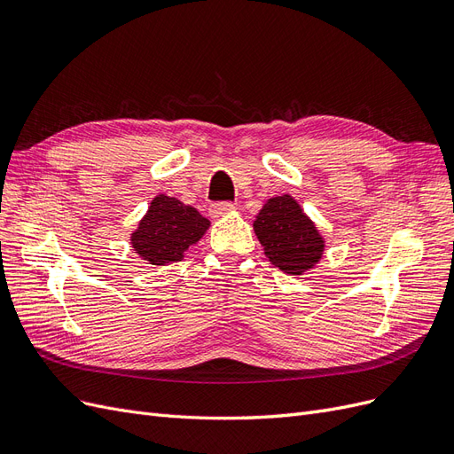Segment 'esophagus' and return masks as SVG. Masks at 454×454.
<instances>
[{
    "label": "esophagus",
    "mask_w": 454,
    "mask_h": 454,
    "mask_svg": "<svg viewBox=\"0 0 454 454\" xmlns=\"http://www.w3.org/2000/svg\"><path fill=\"white\" fill-rule=\"evenodd\" d=\"M235 210V204H231V202H217V204H214L212 208H210V215L212 217H223V215H227L229 212H232Z\"/></svg>",
    "instance_id": "34e87169"
}]
</instances>
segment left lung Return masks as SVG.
<instances>
[{
    "instance_id": "8db88e82",
    "label": "left lung",
    "mask_w": 454,
    "mask_h": 454,
    "mask_svg": "<svg viewBox=\"0 0 454 454\" xmlns=\"http://www.w3.org/2000/svg\"><path fill=\"white\" fill-rule=\"evenodd\" d=\"M265 257L282 272L301 277L320 263L325 239L292 195L269 199L254 219Z\"/></svg>"
}]
</instances>
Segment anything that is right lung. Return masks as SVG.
<instances>
[{
    "mask_svg": "<svg viewBox=\"0 0 454 454\" xmlns=\"http://www.w3.org/2000/svg\"><path fill=\"white\" fill-rule=\"evenodd\" d=\"M208 229L210 222L193 206L159 193L130 232V246L145 263L162 267L182 261Z\"/></svg>",
    "mask_w": 454,
    "mask_h": 454,
    "instance_id": "obj_1",
    "label": "right lung"
}]
</instances>
